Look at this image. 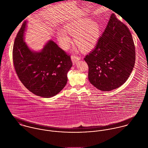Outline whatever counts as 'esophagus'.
<instances>
[{"label":"esophagus","mask_w":148,"mask_h":148,"mask_svg":"<svg viewBox=\"0 0 148 148\" xmlns=\"http://www.w3.org/2000/svg\"><path fill=\"white\" fill-rule=\"evenodd\" d=\"M71 60L73 64L76 63L79 60H80V57H77L76 56H71Z\"/></svg>","instance_id":"34e87169"}]
</instances>
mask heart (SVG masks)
Wrapping results in <instances>:
<instances>
[{
	"label": "heart",
	"mask_w": 148,
	"mask_h": 148,
	"mask_svg": "<svg viewBox=\"0 0 148 148\" xmlns=\"http://www.w3.org/2000/svg\"><path fill=\"white\" fill-rule=\"evenodd\" d=\"M68 34L74 35L75 43L83 50L88 51L93 49L98 42L101 27L98 23L86 18L69 21L57 34L58 39L64 49L69 47L71 41Z\"/></svg>",
	"instance_id": "b5f03b06"
}]
</instances>
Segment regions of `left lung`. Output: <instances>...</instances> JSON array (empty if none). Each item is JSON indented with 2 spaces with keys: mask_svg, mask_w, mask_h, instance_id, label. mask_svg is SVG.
<instances>
[{
  "mask_svg": "<svg viewBox=\"0 0 148 148\" xmlns=\"http://www.w3.org/2000/svg\"><path fill=\"white\" fill-rule=\"evenodd\" d=\"M135 59L131 33L127 26L112 14L95 48L84 58L89 66L88 79L100 90L115 89L127 80Z\"/></svg>",
  "mask_w": 148,
  "mask_h": 148,
  "instance_id": "obj_1",
  "label": "left lung"
}]
</instances>
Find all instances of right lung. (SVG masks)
Returning a JSON list of instances; mask_svg holds the SVG:
<instances>
[{
    "mask_svg": "<svg viewBox=\"0 0 148 148\" xmlns=\"http://www.w3.org/2000/svg\"><path fill=\"white\" fill-rule=\"evenodd\" d=\"M28 21L23 23L15 38L13 62L23 85L34 94L50 98L58 94L66 84L67 73L72 66L69 56L52 40L42 49H31L24 40Z\"/></svg>",
    "mask_w": 148,
    "mask_h": 148,
    "instance_id": "1",
    "label": "right lung"
}]
</instances>
